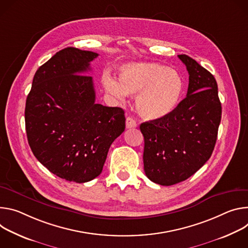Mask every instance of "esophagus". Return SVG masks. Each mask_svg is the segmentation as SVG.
I'll list each match as a JSON object with an SVG mask.
<instances>
[{"mask_svg":"<svg viewBox=\"0 0 248 248\" xmlns=\"http://www.w3.org/2000/svg\"><path fill=\"white\" fill-rule=\"evenodd\" d=\"M136 126H137V123H136V121L132 117H127L126 118V128L127 129L135 128Z\"/></svg>","mask_w":248,"mask_h":248,"instance_id":"1","label":"esophagus"}]
</instances>
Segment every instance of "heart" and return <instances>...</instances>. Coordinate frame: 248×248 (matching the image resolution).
<instances>
[{
  "mask_svg": "<svg viewBox=\"0 0 248 248\" xmlns=\"http://www.w3.org/2000/svg\"><path fill=\"white\" fill-rule=\"evenodd\" d=\"M105 90L118 98L137 95L136 107L147 120H160L171 114L181 101L184 82L180 75L156 63L124 65L118 81L111 77L103 80Z\"/></svg>",
  "mask_w": 248,
  "mask_h": 248,
  "instance_id": "1",
  "label": "heart"
}]
</instances>
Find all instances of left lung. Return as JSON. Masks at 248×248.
I'll return each mask as SVG.
<instances>
[{"label":"left lung","mask_w":248,"mask_h":248,"mask_svg":"<svg viewBox=\"0 0 248 248\" xmlns=\"http://www.w3.org/2000/svg\"><path fill=\"white\" fill-rule=\"evenodd\" d=\"M178 58L189 74L186 97L166 118L140 125L145 173L163 186L184 181L204 166L214 151L222 117L214 76L187 55Z\"/></svg>","instance_id":"obj_1"}]
</instances>
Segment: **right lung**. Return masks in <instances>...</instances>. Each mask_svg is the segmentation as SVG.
I'll use <instances>...</instances> for the list:
<instances>
[{
	"label": "right lung",
	"instance_id": "right-lung-1",
	"mask_svg": "<svg viewBox=\"0 0 248 248\" xmlns=\"http://www.w3.org/2000/svg\"><path fill=\"white\" fill-rule=\"evenodd\" d=\"M97 53L67 47L36 71L25 103V130L35 157L55 175L84 183L98 176L125 130L124 110L95 103L90 63Z\"/></svg>",
	"mask_w": 248,
	"mask_h": 248
}]
</instances>
